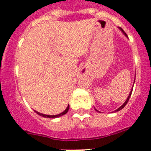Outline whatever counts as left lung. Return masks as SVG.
<instances>
[{"instance_id":"obj_1","label":"left lung","mask_w":151,"mask_h":151,"mask_svg":"<svg viewBox=\"0 0 151 151\" xmlns=\"http://www.w3.org/2000/svg\"><path fill=\"white\" fill-rule=\"evenodd\" d=\"M119 29H121V30H122V32H123V33H124V34H125V35L127 36V35H126V33H125V32H124V31H123V30H122V29H121V28H119ZM134 80H135V79H134ZM132 91H131V92H130V94H129V97H128L127 100H126V101H125V103H124L123 104H122V106H120V107H119V108H118V109H117V110H115V111H116H116H119V110H122V108H124V106H125V105L127 104V103H128V101H129V97H131V94H132ZM95 110H96V109H95Z\"/></svg>"}]
</instances>
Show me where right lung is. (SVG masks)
I'll use <instances>...</instances> for the list:
<instances>
[{"instance_id": "obj_1", "label": "right lung", "mask_w": 151, "mask_h": 151, "mask_svg": "<svg viewBox=\"0 0 151 151\" xmlns=\"http://www.w3.org/2000/svg\"><path fill=\"white\" fill-rule=\"evenodd\" d=\"M69 105H68V106H67V107H66V110H64V111L63 112V113H60V114H58V115H55V116L45 115V114H42V113H38V112L35 111V113H37V114H38V115H39V116H41L46 117V118H57V117H60V116H61L64 115V114H66V113H67V112H68V110H69Z\"/></svg>"}]
</instances>
